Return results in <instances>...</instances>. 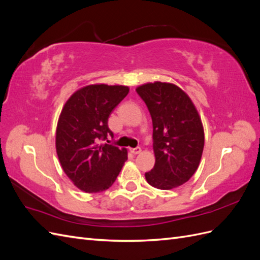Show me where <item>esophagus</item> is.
<instances>
[{
  "label": "esophagus",
  "instance_id": "esophagus-1",
  "mask_svg": "<svg viewBox=\"0 0 260 260\" xmlns=\"http://www.w3.org/2000/svg\"><path fill=\"white\" fill-rule=\"evenodd\" d=\"M129 151H130L133 155H137V154H140L141 151H142V149H141V147H136V148H130Z\"/></svg>",
  "mask_w": 260,
  "mask_h": 260
}]
</instances>
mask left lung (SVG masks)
Here are the masks:
<instances>
[{"mask_svg":"<svg viewBox=\"0 0 260 260\" xmlns=\"http://www.w3.org/2000/svg\"><path fill=\"white\" fill-rule=\"evenodd\" d=\"M153 121L154 168L145 174L159 190L182 185L195 174L204 149V128L198 109L178 85L156 81L137 88Z\"/></svg>","mask_w":260,"mask_h":260,"instance_id":"left-lung-1","label":"left lung"}]
</instances>
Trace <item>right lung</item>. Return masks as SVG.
I'll use <instances>...</instances> for the list:
<instances>
[{
  "instance_id": "add662e5",
  "label": "right lung",
  "mask_w": 260,
  "mask_h": 260,
  "mask_svg": "<svg viewBox=\"0 0 260 260\" xmlns=\"http://www.w3.org/2000/svg\"><path fill=\"white\" fill-rule=\"evenodd\" d=\"M128 93L125 85L90 84L76 91L61 109L56 153L62 170L81 191L107 190L128 159L125 148L102 143L113 137L108 117Z\"/></svg>"
}]
</instances>
